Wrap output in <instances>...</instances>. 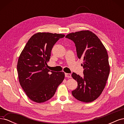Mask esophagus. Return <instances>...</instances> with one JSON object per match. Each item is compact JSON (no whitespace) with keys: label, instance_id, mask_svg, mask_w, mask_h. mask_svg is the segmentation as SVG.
Instances as JSON below:
<instances>
[{"label":"esophagus","instance_id":"esophagus-1","mask_svg":"<svg viewBox=\"0 0 124 124\" xmlns=\"http://www.w3.org/2000/svg\"><path fill=\"white\" fill-rule=\"evenodd\" d=\"M65 77L67 78H71V74L70 73H65Z\"/></svg>","mask_w":124,"mask_h":124}]
</instances>
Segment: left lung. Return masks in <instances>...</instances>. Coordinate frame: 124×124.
<instances>
[{"mask_svg": "<svg viewBox=\"0 0 124 124\" xmlns=\"http://www.w3.org/2000/svg\"><path fill=\"white\" fill-rule=\"evenodd\" d=\"M66 38L73 41L78 57L83 59V77L73 72L72 77L78 82L72 94L77 100L91 102L101 94L110 73L106 48L95 33L82 31L69 33Z\"/></svg>", "mask_w": 124, "mask_h": 124, "instance_id": "1", "label": "left lung"}]
</instances>
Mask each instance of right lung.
Listing matches in <instances>:
<instances>
[{
  "label": "right lung",
  "instance_id": "1",
  "mask_svg": "<svg viewBox=\"0 0 124 124\" xmlns=\"http://www.w3.org/2000/svg\"><path fill=\"white\" fill-rule=\"evenodd\" d=\"M64 37L63 34L37 33L29 39L20 55L17 65L20 83L34 102L42 103L50 99L64 79V72L47 68L54 45Z\"/></svg>",
  "mask_w": 124,
  "mask_h": 124
}]
</instances>
